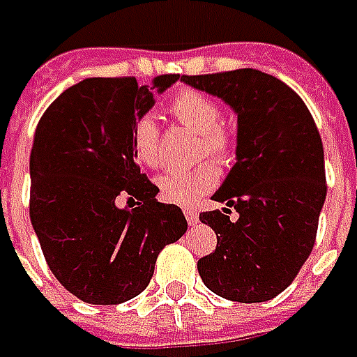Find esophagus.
<instances>
[{
    "label": "esophagus",
    "instance_id": "34e87169",
    "mask_svg": "<svg viewBox=\"0 0 357 357\" xmlns=\"http://www.w3.org/2000/svg\"><path fill=\"white\" fill-rule=\"evenodd\" d=\"M185 217H187L188 225L199 223V215H197V211H195V208H190V206H187V208H185Z\"/></svg>",
    "mask_w": 357,
    "mask_h": 357
}]
</instances>
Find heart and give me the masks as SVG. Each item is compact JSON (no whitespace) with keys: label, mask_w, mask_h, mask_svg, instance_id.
<instances>
[{"label":"heart","mask_w":357,"mask_h":357,"mask_svg":"<svg viewBox=\"0 0 357 357\" xmlns=\"http://www.w3.org/2000/svg\"><path fill=\"white\" fill-rule=\"evenodd\" d=\"M170 112L190 130L201 134V154L211 156L215 162L227 165L235 154L233 134L221 126V108L211 96L197 90H185L170 102ZM132 151L136 160L149 169L162 165L160 130L156 118L144 114L134 122ZM215 165L205 162L192 169H170L156 178L160 197L172 205H190L197 197L217 185Z\"/></svg>","instance_id":"b5f03b06"}]
</instances>
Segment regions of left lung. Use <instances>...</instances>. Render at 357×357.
Returning a JSON list of instances; mask_svg holds the SVG:
<instances>
[{
	"label": "left lung",
	"mask_w": 357,
	"mask_h": 357,
	"mask_svg": "<svg viewBox=\"0 0 357 357\" xmlns=\"http://www.w3.org/2000/svg\"><path fill=\"white\" fill-rule=\"evenodd\" d=\"M181 82L237 114V162L213 195L225 206L199 215L217 233V249L197 263L199 275L225 299L269 301L294 281L315 243L328 192L321 136L303 100L265 72L243 68ZM231 208L237 222L228 219Z\"/></svg>",
	"instance_id": "left-lung-1"
}]
</instances>
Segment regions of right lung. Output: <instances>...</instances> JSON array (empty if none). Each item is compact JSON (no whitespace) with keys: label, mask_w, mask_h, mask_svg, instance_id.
I'll list each match as a JSON object with an SVG mask.
<instances>
[{"label":"right lung","mask_w":357,"mask_h":357,"mask_svg":"<svg viewBox=\"0 0 357 357\" xmlns=\"http://www.w3.org/2000/svg\"><path fill=\"white\" fill-rule=\"evenodd\" d=\"M176 80L86 78L63 90L36 128L29 219L52 273L86 303L116 305L142 294L158 253L187 231L178 206L156 201L158 187L132 151L134 122ZM118 196L141 203L118 207Z\"/></svg>","instance_id":"obj_1"}]
</instances>
